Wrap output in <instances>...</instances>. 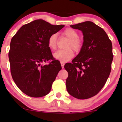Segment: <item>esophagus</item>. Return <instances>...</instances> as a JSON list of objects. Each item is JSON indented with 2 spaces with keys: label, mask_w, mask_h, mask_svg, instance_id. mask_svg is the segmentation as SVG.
I'll return each instance as SVG.
<instances>
[{
  "label": "esophagus",
  "mask_w": 122,
  "mask_h": 122,
  "mask_svg": "<svg viewBox=\"0 0 122 122\" xmlns=\"http://www.w3.org/2000/svg\"><path fill=\"white\" fill-rule=\"evenodd\" d=\"M61 66L62 68H64V62H61Z\"/></svg>",
  "instance_id": "34e87169"
}]
</instances>
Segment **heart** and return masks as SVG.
<instances>
[{"instance_id":"b5f03b06","label":"heart","mask_w":122,"mask_h":122,"mask_svg":"<svg viewBox=\"0 0 122 122\" xmlns=\"http://www.w3.org/2000/svg\"><path fill=\"white\" fill-rule=\"evenodd\" d=\"M62 34L69 39L66 47V49L59 50L54 54V57L61 62H66L74 56L73 49L76 51H79L82 46V43L79 39V34L76 30L72 28H67L63 31ZM57 34L53 33L48 38V46L51 50H55L57 46Z\"/></svg>"}]
</instances>
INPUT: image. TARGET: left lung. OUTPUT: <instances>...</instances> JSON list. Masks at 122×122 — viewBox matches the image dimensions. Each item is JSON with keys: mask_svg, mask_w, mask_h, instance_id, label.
I'll list each match as a JSON object with an SVG mask.
<instances>
[{"mask_svg": "<svg viewBox=\"0 0 122 122\" xmlns=\"http://www.w3.org/2000/svg\"><path fill=\"white\" fill-rule=\"evenodd\" d=\"M83 34V44L79 54L65 64L68 73V92L79 99L93 97L106 84L111 71L113 55L112 44L102 28L92 21L72 25Z\"/></svg>", "mask_w": 122, "mask_h": 122, "instance_id": "obj_1", "label": "left lung"}]
</instances>
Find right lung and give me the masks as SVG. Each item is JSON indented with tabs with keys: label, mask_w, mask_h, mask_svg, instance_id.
Listing matches in <instances>:
<instances>
[{
	"label": "right lung",
	"mask_w": 122,
	"mask_h": 122,
	"mask_svg": "<svg viewBox=\"0 0 122 122\" xmlns=\"http://www.w3.org/2000/svg\"><path fill=\"white\" fill-rule=\"evenodd\" d=\"M64 26L36 20L23 25L11 39L9 51L11 74L18 87L27 96L41 97L51 91L61 66L53 58L48 39ZM46 62L49 63L41 65Z\"/></svg>",
	"instance_id": "1"
}]
</instances>
